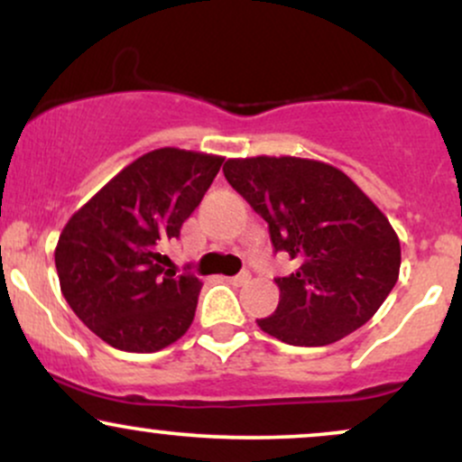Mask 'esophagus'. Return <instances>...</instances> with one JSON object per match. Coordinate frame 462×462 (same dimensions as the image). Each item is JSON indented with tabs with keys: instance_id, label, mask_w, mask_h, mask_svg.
<instances>
[{
	"instance_id": "esophagus-1",
	"label": "esophagus",
	"mask_w": 462,
	"mask_h": 462,
	"mask_svg": "<svg viewBox=\"0 0 462 462\" xmlns=\"http://www.w3.org/2000/svg\"><path fill=\"white\" fill-rule=\"evenodd\" d=\"M249 278H252V275H249L247 272H243V273L232 275V278H226V280H227V282H230V284L241 286V284H247V282H249Z\"/></svg>"
}]
</instances>
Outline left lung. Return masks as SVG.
Masks as SVG:
<instances>
[{
	"instance_id": "obj_1",
	"label": "left lung",
	"mask_w": 462,
	"mask_h": 462,
	"mask_svg": "<svg viewBox=\"0 0 462 462\" xmlns=\"http://www.w3.org/2000/svg\"><path fill=\"white\" fill-rule=\"evenodd\" d=\"M226 180L267 221L295 272L275 278L278 309L263 332L300 347L330 346L389 298L402 249L383 210L341 169L295 156L230 158Z\"/></svg>"
}]
</instances>
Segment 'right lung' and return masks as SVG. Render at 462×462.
<instances>
[{
  "mask_svg": "<svg viewBox=\"0 0 462 462\" xmlns=\"http://www.w3.org/2000/svg\"><path fill=\"white\" fill-rule=\"evenodd\" d=\"M221 162L178 147L143 153L62 227L54 252L60 291L108 346L152 354L193 323L201 282L164 269V245L180 236Z\"/></svg>",
  "mask_w": 462,
  "mask_h": 462,
  "instance_id": "add662e5",
  "label": "right lung"
}]
</instances>
